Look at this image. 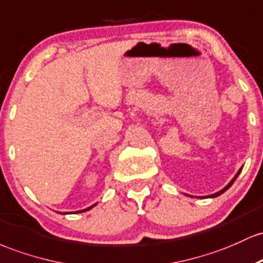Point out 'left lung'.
Masks as SVG:
<instances>
[{"instance_id":"8db88e82","label":"left lung","mask_w":263,"mask_h":263,"mask_svg":"<svg viewBox=\"0 0 263 263\" xmlns=\"http://www.w3.org/2000/svg\"><path fill=\"white\" fill-rule=\"evenodd\" d=\"M241 170H242V167H241V169L237 171V174H236V175L234 176V178H232V180H231V181H230V182H229V184H227V185H226V186L222 189V190L217 191V193L212 194V195H209V196H199V197H200V199H202V197H216V196H219V195H221V194H223V193H225V191L227 190V189H229V187H231V185H232V184H234V181H235V180H236V179H237V176H238V175H240ZM187 196H190V197H194V196H191V195H187Z\"/></svg>"}]
</instances>
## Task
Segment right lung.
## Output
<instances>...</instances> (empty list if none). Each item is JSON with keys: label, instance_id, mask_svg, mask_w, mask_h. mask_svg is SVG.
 Listing matches in <instances>:
<instances>
[{"label": "right lung", "instance_id": "right-lung-1", "mask_svg": "<svg viewBox=\"0 0 263 263\" xmlns=\"http://www.w3.org/2000/svg\"><path fill=\"white\" fill-rule=\"evenodd\" d=\"M97 203H94V205H92V206H89V208H87V209H84V210H79V211H73V212H63V215H67V214H79V212H85V211H88V210H90V209L92 208H94V206H96ZM60 214H62V212H60Z\"/></svg>", "mask_w": 263, "mask_h": 263}]
</instances>
